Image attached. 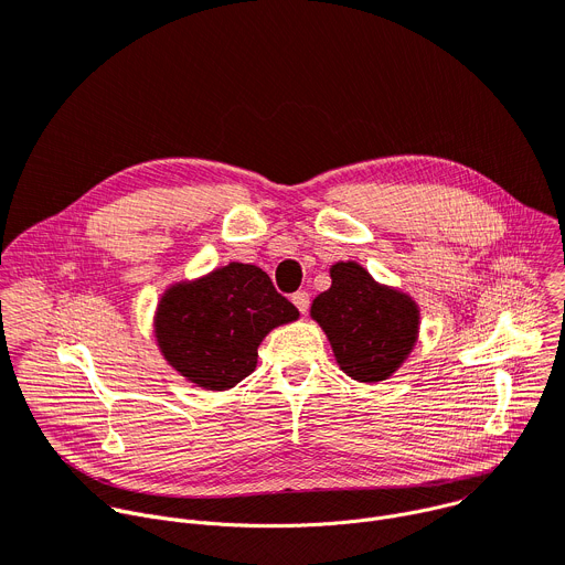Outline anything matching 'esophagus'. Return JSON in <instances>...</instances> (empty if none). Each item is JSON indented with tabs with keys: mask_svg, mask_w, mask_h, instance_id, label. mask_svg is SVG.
I'll return each mask as SVG.
<instances>
[{
	"mask_svg": "<svg viewBox=\"0 0 565 565\" xmlns=\"http://www.w3.org/2000/svg\"><path fill=\"white\" fill-rule=\"evenodd\" d=\"M291 302L298 307L300 315H307V309H309V294H307V291H296V294L291 296Z\"/></svg>",
	"mask_w": 565,
	"mask_h": 565,
	"instance_id": "1",
	"label": "esophagus"
}]
</instances>
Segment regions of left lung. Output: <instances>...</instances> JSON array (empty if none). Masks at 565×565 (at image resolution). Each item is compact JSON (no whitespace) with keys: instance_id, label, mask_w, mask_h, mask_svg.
I'll return each instance as SVG.
<instances>
[{"instance_id":"1","label":"left lung","mask_w":565,"mask_h":565,"mask_svg":"<svg viewBox=\"0 0 565 565\" xmlns=\"http://www.w3.org/2000/svg\"><path fill=\"white\" fill-rule=\"evenodd\" d=\"M332 287L311 302L337 363L356 382H384L404 363L417 339L419 309L411 296L374 282L356 263L330 269Z\"/></svg>"}]
</instances>
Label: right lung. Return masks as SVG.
Segmentation results:
<instances>
[{
  "label": "right lung",
  "instance_id": "right-lung-1",
  "mask_svg": "<svg viewBox=\"0 0 565 565\" xmlns=\"http://www.w3.org/2000/svg\"><path fill=\"white\" fill-rule=\"evenodd\" d=\"M298 309L254 265L231 263L202 280L174 285L157 309V341L168 363L209 391L233 388L258 363V345Z\"/></svg>",
  "mask_w": 565,
  "mask_h": 565
}]
</instances>
